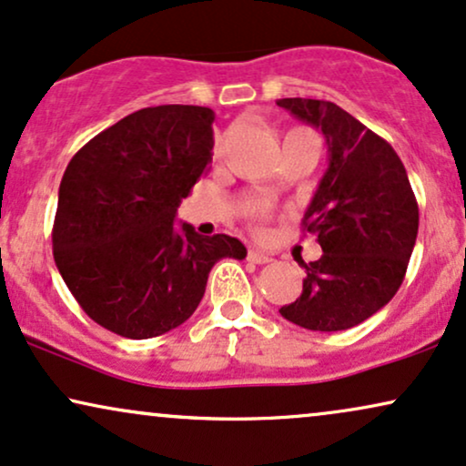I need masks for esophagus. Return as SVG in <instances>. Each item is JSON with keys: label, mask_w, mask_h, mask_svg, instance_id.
Masks as SVG:
<instances>
[{"label": "esophagus", "mask_w": 466, "mask_h": 466, "mask_svg": "<svg viewBox=\"0 0 466 466\" xmlns=\"http://www.w3.org/2000/svg\"><path fill=\"white\" fill-rule=\"evenodd\" d=\"M248 261H252V263H259V266H263V263H269V261H272V257L266 255V252H263V250L250 248V250H248Z\"/></svg>", "instance_id": "34e87169"}]
</instances>
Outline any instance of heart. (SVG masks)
<instances>
[{
  "mask_svg": "<svg viewBox=\"0 0 466 466\" xmlns=\"http://www.w3.org/2000/svg\"><path fill=\"white\" fill-rule=\"evenodd\" d=\"M300 134H311V131L302 129V127H294V129L287 131L285 137H289V136H300ZM263 218H266V214H263V211H255V214H252V220H255V222H261Z\"/></svg>",
  "mask_w": 466,
  "mask_h": 466,
  "instance_id": "b5f03b06",
  "label": "heart"
}]
</instances>
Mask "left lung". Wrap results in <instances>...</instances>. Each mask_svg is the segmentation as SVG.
I'll return each instance as SVG.
<instances>
[{
    "mask_svg": "<svg viewBox=\"0 0 466 466\" xmlns=\"http://www.w3.org/2000/svg\"><path fill=\"white\" fill-rule=\"evenodd\" d=\"M326 137L329 170L302 228L324 250L304 263L302 294L280 315L309 330L360 324L395 296L415 248L419 207L404 164L384 137L330 101L279 99Z\"/></svg>",
    "mask_w": 466,
    "mask_h": 466,
    "instance_id": "left-lung-1",
    "label": "left lung"
}]
</instances>
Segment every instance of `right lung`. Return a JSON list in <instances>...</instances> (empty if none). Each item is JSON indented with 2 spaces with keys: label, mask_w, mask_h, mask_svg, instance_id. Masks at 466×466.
<instances>
[{
  "label": "right lung",
  "mask_w": 466,
  "mask_h": 466,
  "mask_svg": "<svg viewBox=\"0 0 466 466\" xmlns=\"http://www.w3.org/2000/svg\"><path fill=\"white\" fill-rule=\"evenodd\" d=\"M214 112L137 110L68 162L51 231L54 259L84 313L127 339L164 335L197 311L222 257L244 259L228 235L175 224L177 207L209 170Z\"/></svg>",
  "instance_id": "1"
}]
</instances>
